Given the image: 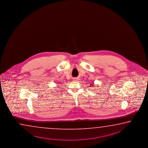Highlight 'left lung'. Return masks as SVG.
I'll use <instances>...</instances> for the list:
<instances>
[{
	"mask_svg": "<svg viewBox=\"0 0 148 148\" xmlns=\"http://www.w3.org/2000/svg\"><path fill=\"white\" fill-rule=\"evenodd\" d=\"M90 85H91V86H92V85H93V84H90Z\"/></svg>",
	"mask_w": 148,
	"mask_h": 148,
	"instance_id": "1",
	"label": "left lung"
}]
</instances>
